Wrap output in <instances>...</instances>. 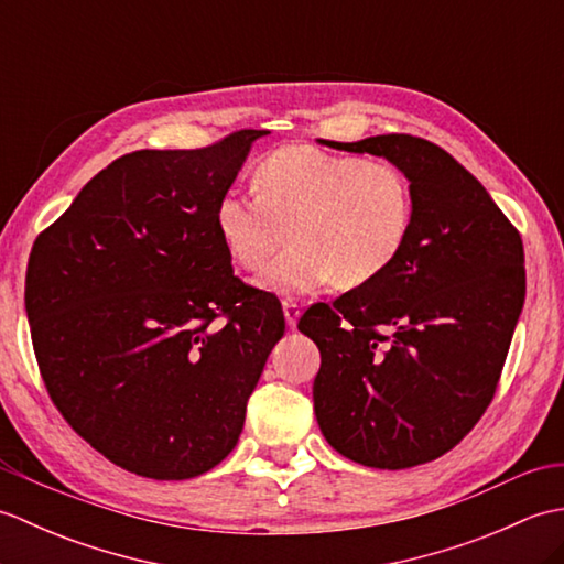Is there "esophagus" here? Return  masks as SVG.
Listing matches in <instances>:
<instances>
[{
	"label": "esophagus",
	"mask_w": 564,
	"mask_h": 564,
	"mask_svg": "<svg viewBox=\"0 0 564 564\" xmlns=\"http://www.w3.org/2000/svg\"><path fill=\"white\" fill-rule=\"evenodd\" d=\"M283 315L285 322H289V327H295L297 315H301V305H297L293 297H283Z\"/></svg>",
	"instance_id": "esophagus-1"
}]
</instances>
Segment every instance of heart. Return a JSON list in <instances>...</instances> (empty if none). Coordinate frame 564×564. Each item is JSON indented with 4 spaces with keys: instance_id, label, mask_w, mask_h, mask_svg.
Masks as SVG:
<instances>
[{
    "instance_id": "b5f03b06",
    "label": "heart",
    "mask_w": 564,
    "mask_h": 564,
    "mask_svg": "<svg viewBox=\"0 0 564 564\" xmlns=\"http://www.w3.org/2000/svg\"><path fill=\"white\" fill-rule=\"evenodd\" d=\"M414 186L398 164L283 145L263 154L254 194L227 191L215 225L230 259L259 271L283 232L263 283L279 293H313L334 281L344 291L373 283L402 257L414 230Z\"/></svg>"
}]
</instances>
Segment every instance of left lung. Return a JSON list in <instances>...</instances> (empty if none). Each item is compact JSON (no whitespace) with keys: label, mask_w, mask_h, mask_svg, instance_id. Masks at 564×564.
<instances>
[{"label":"left lung","mask_w":564,"mask_h":564,"mask_svg":"<svg viewBox=\"0 0 564 564\" xmlns=\"http://www.w3.org/2000/svg\"><path fill=\"white\" fill-rule=\"evenodd\" d=\"M325 145L398 164L416 215L392 269L297 322L322 356L317 424L334 451L368 467L436 460L497 392L525 297L521 235L434 142L390 133Z\"/></svg>","instance_id":"8db88e82"}]
</instances>
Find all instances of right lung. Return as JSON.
<instances>
[{
	"label": "right lung",
	"mask_w": 564,
	"mask_h": 564,
	"mask_svg": "<svg viewBox=\"0 0 564 564\" xmlns=\"http://www.w3.org/2000/svg\"><path fill=\"white\" fill-rule=\"evenodd\" d=\"M267 133L123 154L35 237L23 297L45 390L128 473L188 480L218 465L283 337L279 297L237 279L215 225Z\"/></svg>",
	"instance_id": "add662e5"
}]
</instances>
